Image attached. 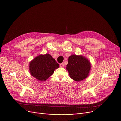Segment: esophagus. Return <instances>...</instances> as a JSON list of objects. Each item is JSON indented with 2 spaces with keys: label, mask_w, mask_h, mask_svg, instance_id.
<instances>
[{
  "label": "esophagus",
  "mask_w": 121,
  "mask_h": 121,
  "mask_svg": "<svg viewBox=\"0 0 121 121\" xmlns=\"http://www.w3.org/2000/svg\"><path fill=\"white\" fill-rule=\"evenodd\" d=\"M60 67H61V68H63L64 67V63H61L60 64Z\"/></svg>",
  "instance_id": "obj_1"
}]
</instances>
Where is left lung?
Segmentation results:
<instances>
[{
  "mask_svg": "<svg viewBox=\"0 0 121 121\" xmlns=\"http://www.w3.org/2000/svg\"><path fill=\"white\" fill-rule=\"evenodd\" d=\"M91 65L86 57L82 56L73 54L69 57L66 69L70 78L76 82L83 80L89 76Z\"/></svg>",
  "mask_w": 121,
  "mask_h": 121,
  "instance_id": "left-lung-1",
  "label": "left lung"
}]
</instances>
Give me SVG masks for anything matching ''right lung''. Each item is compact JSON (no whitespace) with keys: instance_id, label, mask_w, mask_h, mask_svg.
I'll return each instance as SVG.
<instances>
[{"instance_id":"1","label":"right lung","mask_w":121,"mask_h":121,"mask_svg":"<svg viewBox=\"0 0 121 121\" xmlns=\"http://www.w3.org/2000/svg\"><path fill=\"white\" fill-rule=\"evenodd\" d=\"M30 74L40 81H45L52 75L59 65L50 54H40L29 63Z\"/></svg>"}]
</instances>
